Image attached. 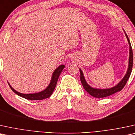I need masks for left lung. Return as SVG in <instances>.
Segmentation results:
<instances>
[{
    "label": "left lung",
    "instance_id": "8db88e82",
    "mask_svg": "<svg viewBox=\"0 0 135 135\" xmlns=\"http://www.w3.org/2000/svg\"><path fill=\"white\" fill-rule=\"evenodd\" d=\"M125 35L126 36V37L128 41L129 47H130V52H129V61H128V69H127V73L125 74V76L122 79V80L118 83L117 84H116L115 86L114 87L110 88H107V89H98V88H95L91 87V86H89L88 83L86 82V81L84 78L83 73L81 69H80V80L81 82L82 85L83 86L84 89L89 93L91 96H92L94 98H105V97H107L109 96H110L114 93H117L118 91H121L122 89L123 88L124 86L126 84L127 81L128 80L130 76L131 75L132 71V67H133V51L132 46H131L130 40H129L128 37L127 35L125 33V30H123Z\"/></svg>",
    "mask_w": 135,
    "mask_h": 135
}]
</instances>
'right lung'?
Listing matches in <instances>:
<instances>
[{
  "label": "right lung",
  "mask_w": 135,
  "mask_h": 135,
  "mask_svg": "<svg viewBox=\"0 0 135 135\" xmlns=\"http://www.w3.org/2000/svg\"><path fill=\"white\" fill-rule=\"evenodd\" d=\"M64 65L62 64L60 65V66H59L52 73V75L51 80L49 84L46 89H44V90L42 91H41V92L36 93H32V94H23V93H19L15 90V89L12 87L11 85L9 84V83H8L9 84V86H10V88L12 89V90L13 91L15 94H17L20 96L22 97L23 98H25L28 100H33L44 99L49 98V97L52 95V94L53 91H54V89L55 88V86H56L59 77L60 76V73L62 72L63 69H64Z\"/></svg>",
  "instance_id": "1"
}]
</instances>
